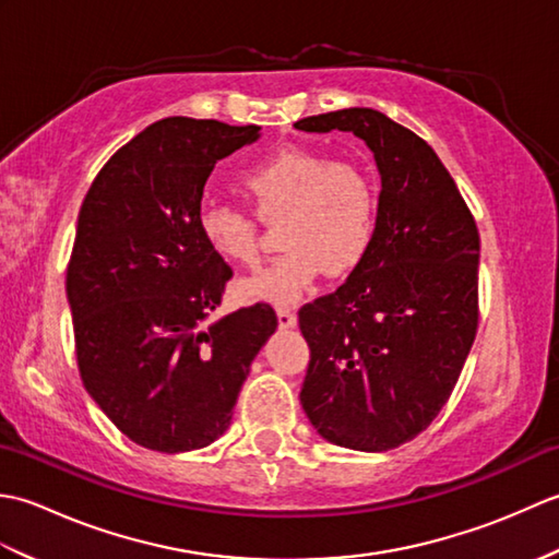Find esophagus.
Returning a JSON list of instances; mask_svg holds the SVG:
<instances>
[{
    "label": "esophagus",
    "mask_w": 559,
    "mask_h": 559,
    "mask_svg": "<svg viewBox=\"0 0 559 559\" xmlns=\"http://www.w3.org/2000/svg\"><path fill=\"white\" fill-rule=\"evenodd\" d=\"M276 314H278V326L281 329H293L295 324H298V314L288 310V307H278Z\"/></svg>",
    "instance_id": "1"
}]
</instances>
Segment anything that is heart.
Segmentation results:
<instances>
[{
	"mask_svg": "<svg viewBox=\"0 0 559 559\" xmlns=\"http://www.w3.org/2000/svg\"><path fill=\"white\" fill-rule=\"evenodd\" d=\"M264 221L278 223L283 252L257 276L242 281V295L271 305H293L322 271L343 276L370 252L377 228L374 185L358 163L331 158L319 148L273 151L242 177ZM199 235L213 254L233 266L259 261L257 225L230 204L199 211Z\"/></svg>",
	"mask_w": 559,
	"mask_h": 559,
	"instance_id": "heart-1",
	"label": "heart"
}]
</instances>
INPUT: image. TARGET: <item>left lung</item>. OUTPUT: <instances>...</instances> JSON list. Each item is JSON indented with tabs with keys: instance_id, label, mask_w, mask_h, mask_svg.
<instances>
[{
	"instance_id": "1",
	"label": "left lung",
	"mask_w": 559,
	"mask_h": 559,
	"mask_svg": "<svg viewBox=\"0 0 559 559\" xmlns=\"http://www.w3.org/2000/svg\"><path fill=\"white\" fill-rule=\"evenodd\" d=\"M295 129L353 132L382 177L370 252L298 312L310 346L300 403L331 444L396 449L437 418L476 338V221L432 146L384 112L336 110Z\"/></svg>"
}]
</instances>
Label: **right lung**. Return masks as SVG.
Instances as JSON below:
<instances>
[{
    "label": "right lung",
    "mask_w": 559,
    "mask_h": 559,
    "mask_svg": "<svg viewBox=\"0 0 559 559\" xmlns=\"http://www.w3.org/2000/svg\"><path fill=\"white\" fill-rule=\"evenodd\" d=\"M259 129L153 122L103 165L81 204L67 266L79 372L117 430L146 449L216 442L278 326L264 302L209 322L233 269L199 235L213 165Z\"/></svg>",
    "instance_id": "add662e5"
}]
</instances>
